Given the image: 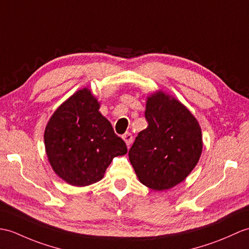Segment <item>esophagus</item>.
<instances>
[{
	"label": "esophagus",
	"mask_w": 249,
	"mask_h": 249,
	"mask_svg": "<svg viewBox=\"0 0 249 249\" xmlns=\"http://www.w3.org/2000/svg\"><path fill=\"white\" fill-rule=\"evenodd\" d=\"M122 138H123V140L125 141L126 145L129 147V145L132 142V135L130 134V132H125V134L122 136Z\"/></svg>",
	"instance_id": "obj_1"
}]
</instances>
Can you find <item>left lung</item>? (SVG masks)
<instances>
[{"instance_id":"left-lung-1","label":"left lung","mask_w":249,"mask_h":249,"mask_svg":"<svg viewBox=\"0 0 249 249\" xmlns=\"http://www.w3.org/2000/svg\"><path fill=\"white\" fill-rule=\"evenodd\" d=\"M145 119L128 157L141 183L163 191L183 181L203 151L200 126L189 109L170 94L157 91L147 97Z\"/></svg>"}]
</instances>
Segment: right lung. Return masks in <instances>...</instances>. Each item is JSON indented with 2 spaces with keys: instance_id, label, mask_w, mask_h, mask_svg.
Segmentation results:
<instances>
[{
  "instance_id": "add662e5",
  "label": "right lung",
  "mask_w": 249,
  "mask_h": 249,
  "mask_svg": "<svg viewBox=\"0 0 249 249\" xmlns=\"http://www.w3.org/2000/svg\"><path fill=\"white\" fill-rule=\"evenodd\" d=\"M98 109L100 103L84 88L56 109L45 127L44 145L52 169L75 187L100 181L112 159L127 153L125 142Z\"/></svg>"
}]
</instances>
